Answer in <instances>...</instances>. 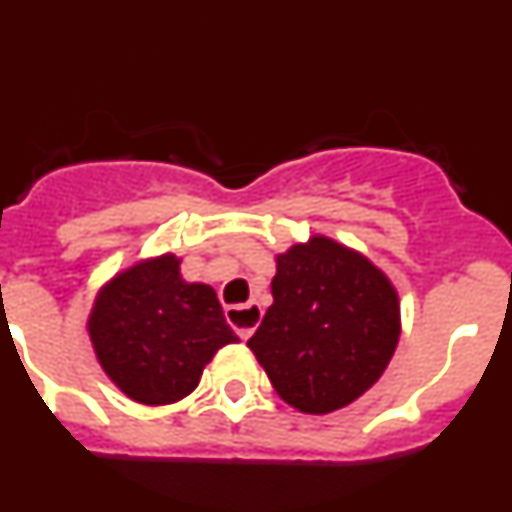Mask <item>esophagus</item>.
Instances as JSON below:
<instances>
[{"label":"esophagus","mask_w":512,"mask_h":512,"mask_svg":"<svg viewBox=\"0 0 512 512\" xmlns=\"http://www.w3.org/2000/svg\"><path fill=\"white\" fill-rule=\"evenodd\" d=\"M225 318H228L230 328L248 341L253 336V330L259 328L261 318H264V310H261L259 302H248V305H233L225 310Z\"/></svg>","instance_id":"34e87169"}]
</instances>
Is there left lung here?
Instances as JSON below:
<instances>
[{"mask_svg":"<svg viewBox=\"0 0 512 512\" xmlns=\"http://www.w3.org/2000/svg\"><path fill=\"white\" fill-rule=\"evenodd\" d=\"M274 261V302L248 348L295 410L346 408L395 356L402 333L395 284L364 253L328 235H310Z\"/></svg>","mask_w":512,"mask_h":512,"instance_id":"1","label":"left lung"}]
</instances>
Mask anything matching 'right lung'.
<instances>
[{"mask_svg":"<svg viewBox=\"0 0 512 512\" xmlns=\"http://www.w3.org/2000/svg\"><path fill=\"white\" fill-rule=\"evenodd\" d=\"M182 259L161 253L135 261L99 287L87 318L102 372L140 405L192 395L205 366L238 336L215 289L182 277Z\"/></svg>","mask_w":512,"mask_h":512,"instance_id":"1","label":"right lung"}]
</instances>
